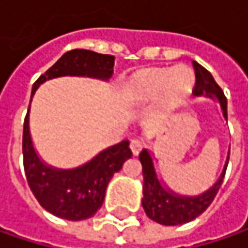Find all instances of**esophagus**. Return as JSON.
Wrapping results in <instances>:
<instances>
[{
  "label": "esophagus",
  "mask_w": 248,
  "mask_h": 248,
  "mask_svg": "<svg viewBox=\"0 0 248 248\" xmlns=\"http://www.w3.org/2000/svg\"><path fill=\"white\" fill-rule=\"evenodd\" d=\"M130 149H132L133 155H139V152L143 149V140L139 138H133L130 140Z\"/></svg>",
  "instance_id": "esophagus-1"
}]
</instances>
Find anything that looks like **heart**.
I'll return each mask as SVG.
<instances>
[{"instance_id": "obj_1", "label": "heart", "mask_w": 248, "mask_h": 248, "mask_svg": "<svg viewBox=\"0 0 248 248\" xmlns=\"http://www.w3.org/2000/svg\"><path fill=\"white\" fill-rule=\"evenodd\" d=\"M194 76L186 67L152 69L136 75L132 80L130 92L138 100H146L167 90L171 99H181L192 87Z\"/></svg>"}]
</instances>
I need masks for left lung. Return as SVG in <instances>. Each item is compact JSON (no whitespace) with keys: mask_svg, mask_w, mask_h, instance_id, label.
Returning a JSON list of instances; mask_svg holds the SVG:
<instances>
[{"mask_svg":"<svg viewBox=\"0 0 248 248\" xmlns=\"http://www.w3.org/2000/svg\"><path fill=\"white\" fill-rule=\"evenodd\" d=\"M192 67L195 72V86L194 92L197 94H207L210 97H217L220 102L224 118L227 121V97L224 96L221 87L216 83L211 73L204 69L197 62H192ZM139 159L142 164V173H143V198L142 205L146 216L162 225H178L192 221L198 216H201L214 201L221 184H223L225 170L230 159L228 156L224 165V170L218 181L202 195L198 197H181L173 194L172 191L167 189L161 181L158 179L152 158L146 149L139 154Z\"/></svg>","mask_w":248,"mask_h":248,"instance_id":"left-lung-1","label":"left lung"}]
</instances>
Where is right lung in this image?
I'll use <instances>...</instances> for the list:
<instances>
[{"mask_svg":"<svg viewBox=\"0 0 248 248\" xmlns=\"http://www.w3.org/2000/svg\"><path fill=\"white\" fill-rule=\"evenodd\" d=\"M113 60L115 57L110 54H99L84 48L70 50L35 80L31 97L41 83L60 76H90L108 80L113 75ZM28 113L30 106L23 129V156L25 178L34 197L44 210L56 217L70 221L93 217L105 201L110 178L121 171L124 161L132 156L129 140L105 149L80 168L54 170L43 164L32 148Z\"/></svg>","mask_w":248,"mask_h":248,"instance_id":"add662e5","label":"right lung"}]
</instances>
